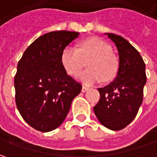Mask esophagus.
<instances>
[{"instance_id":"obj_1","label":"esophagus","mask_w":157,"mask_h":157,"mask_svg":"<svg viewBox=\"0 0 157 157\" xmlns=\"http://www.w3.org/2000/svg\"><path fill=\"white\" fill-rule=\"evenodd\" d=\"M88 90H89V88L86 87V86H82V89H81L82 93H86V92L88 91Z\"/></svg>"}]
</instances>
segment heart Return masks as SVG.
Listing matches in <instances>:
<instances>
[{"instance_id":"obj_1","label":"heart","mask_w":157,"mask_h":157,"mask_svg":"<svg viewBox=\"0 0 157 157\" xmlns=\"http://www.w3.org/2000/svg\"><path fill=\"white\" fill-rule=\"evenodd\" d=\"M89 58L90 59H89ZM87 62L88 69L80 72L78 78L86 85L112 80L117 74L119 63L112 54V48L108 44L98 37L83 41L79 49L67 46L62 52L61 61L65 71L70 75L76 76Z\"/></svg>"}]
</instances>
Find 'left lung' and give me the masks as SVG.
Wrapping results in <instances>:
<instances>
[{"mask_svg": "<svg viewBox=\"0 0 157 157\" xmlns=\"http://www.w3.org/2000/svg\"><path fill=\"white\" fill-rule=\"evenodd\" d=\"M105 35L117 48L119 68L114 80L98 89L100 99L94 111L104 127L117 131L127 127L136 118L142 105L146 84L145 63L128 41L115 34Z\"/></svg>", "mask_w": 157, "mask_h": 157, "instance_id": "obj_1", "label": "left lung"}]
</instances>
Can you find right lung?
Listing matches in <instances>:
<instances>
[{
	"label": "right lung",
	"instance_id": "obj_1",
	"mask_svg": "<svg viewBox=\"0 0 157 157\" xmlns=\"http://www.w3.org/2000/svg\"><path fill=\"white\" fill-rule=\"evenodd\" d=\"M78 32L52 31L29 46L17 64L15 102L23 120L41 132L63 123L82 86L67 74L61 61L64 48Z\"/></svg>",
	"mask_w": 157,
	"mask_h": 157
}]
</instances>
